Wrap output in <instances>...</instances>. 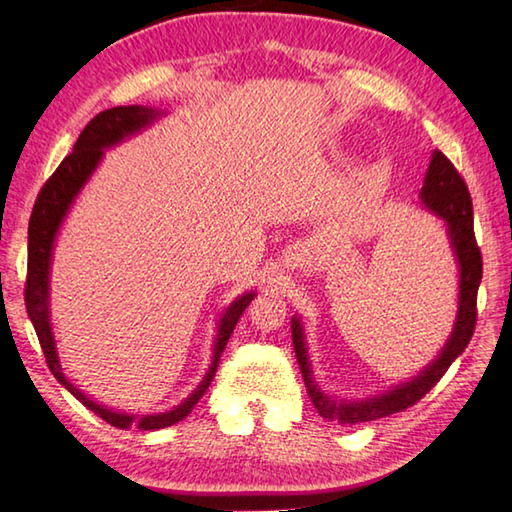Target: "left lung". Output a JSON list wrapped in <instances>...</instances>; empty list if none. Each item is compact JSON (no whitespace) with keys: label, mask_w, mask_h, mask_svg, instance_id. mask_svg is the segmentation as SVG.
<instances>
[{"label":"left lung","mask_w":512,"mask_h":512,"mask_svg":"<svg viewBox=\"0 0 512 512\" xmlns=\"http://www.w3.org/2000/svg\"><path fill=\"white\" fill-rule=\"evenodd\" d=\"M420 200L424 209L431 211L444 222L449 237V246L453 250L455 264H458V312H455V323L449 334L447 343L440 350V354L422 369L418 376H413L407 383H400L391 387L383 394H376L372 398H358V400H345L330 396L325 391L312 372L308 343H306V330H303L301 319L292 317V345H295V354L299 361V369L303 374V383H306L308 396L312 400L314 409L325 420H334L341 424H356V422H369L391 416V413L405 411L407 407L416 405V402L427 394L431 387H436L438 380L447 372L449 365L458 358L466 345H469L475 321H477V288L482 281V255L475 242L473 233V204L471 195L462 176L451 160L442 154V151H433L427 176L420 189Z\"/></svg>","instance_id":"1"}]
</instances>
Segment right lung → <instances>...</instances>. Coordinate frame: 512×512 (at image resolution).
<instances>
[{
	"instance_id": "add662e5",
	"label": "right lung",
	"mask_w": 512,
	"mask_h": 512,
	"mask_svg": "<svg viewBox=\"0 0 512 512\" xmlns=\"http://www.w3.org/2000/svg\"><path fill=\"white\" fill-rule=\"evenodd\" d=\"M165 114L167 112L158 110V107L118 105V107H112V110L101 112L99 116H94L92 121L85 125L79 140L74 143L72 154L63 158L57 171H54L48 178V182L43 184L28 224L26 310L32 325H35L41 350L46 354V363L50 367V372L54 374V378H57L76 400L83 402L85 407L94 411L96 416L103 418L105 422H110L116 429L138 427L143 431H156V429L171 427V424L187 418L191 409L195 407V402H198L204 396V391L209 389L211 380L217 372V363H220V356L224 352L228 339H231L239 317H242L248 303L257 295L253 290L244 292V295H239L231 306L222 312V317L217 319V334L213 341V356H211L209 372L204 374L200 385L195 387L191 394L180 402V405H176L169 411L145 413V416L114 411L110 407L99 405V402L92 400L90 396H85L83 391L76 385H72V380L63 374V367L59 363L57 341H54L52 321H50L52 250H54V242H57V235L61 231V224L65 220V215L70 213L74 200L79 198V193L92 178L96 167L101 165L105 151L121 145L127 138L140 134L143 129L154 125L158 118Z\"/></svg>"
}]
</instances>
